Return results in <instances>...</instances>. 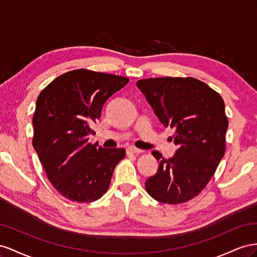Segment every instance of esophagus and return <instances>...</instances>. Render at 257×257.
<instances>
[{"instance_id":"1","label":"esophagus","mask_w":257,"mask_h":257,"mask_svg":"<svg viewBox=\"0 0 257 257\" xmlns=\"http://www.w3.org/2000/svg\"><path fill=\"white\" fill-rule=\"evenodd\" d=\"M126 151H127L128 155H131V154H140V153H143L142 150H139V149L133 148V146H130V148H127Z\"/></svg>"}]
</instances>
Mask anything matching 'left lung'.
<instances>
[{
	"label": "left lung",
	"mask_w": 257,
	"mask_h": 257,
	"mask_svg": "<svg viewBox=\"0 0 257 257\" xmlns=\"http://www.w3.org/2000/svg\"><path fill=\"white\" fill-rule=\"evenodd\" d=\"M137 86L178 146L165 159L158 151V171L145 182L154 199L168 204L184 203L199 195L213 177L226 150L228 118L224 100L206 83L194 77L144 78Z\"/></svg>",
	"instance_id": "1"
}]
</instances>
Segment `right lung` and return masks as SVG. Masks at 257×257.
<instances>
[{
  "label": "right lung",
  "mask_w": 257,
  "mask_h": 257,
  "mask_svg": "<svg viewBox=\"0 0 257 257\" xmlns=\"http://www.w3.org/2000/svg\"><path fill=\"white\" fill-rule=\"evenodd\" d=\"M129 78L86 69L58 76L39 94L33 115V148L58 193L76 202L98 200L108 189L124 149L88 142L102 106Z\"/></svg>",
  "instance_id": "1"
}]
</instances>
